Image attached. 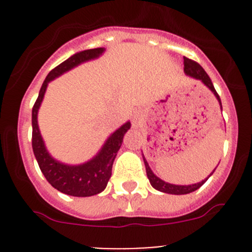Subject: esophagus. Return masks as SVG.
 Masks as SVG:
<instances>
[{
	"instance_id": "obj_1",
	"label": "esophagus",
	"mask_w": 252,
	"mask_h": 252,
	"mask_svg": "<svg viewBox=\"0 0 252 252\" xmlns=\"http://www.w3.org/2000/svg\"><path fill=\"white\" fill-rule=\"evenodd\" d=\"M141 121H142V116L140 112H135L133 116V126H135V128H138L139 126L141 124Z\"/></svg>"
}]
</instances>
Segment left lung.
<instances>
[{
    "instance_id": "8db88e82",
    "label": "left lung",
    "mask_w": 252,
    "mask_h": 252,
    "mask_svg": "<svg viewBox=\"0 0 252 252\" xmlns=\"http://www.w3.org/2000/svg\"><path fill=\"white\" fill-rule=\"evenodd\" d=\"M184 72H185V74L189 75V77L197 79V80H201L202 83H204L205 85L207 86L211 91H212L213 95L216 96V98H217L218 102H220V108H222V102H220V96H218L217 91H216L215 86H213L212 81H211V79L207 75V73L205 72L204 68H202L199 63L195 62V61H192V60H190V58L184 57ZM142 158H144L145 167H146V174H147V178H149V180H150V184H151L155 189L158 190V191L166 192V194H172V195H184V194H190V192L195 191V190H197L200 187H202V185L205 184L206 180H207L208 178L212 175V173L215 172V169H216V168L213 169L212 173L208 175L206 179L201 180L200 183H196V184L175 185V184H171V183H166L164 180L159 179L157 175H155L154 172H152L151 168H150L147 161L145 159L144 155H142Z\"/></svg>"
}]
</instances>
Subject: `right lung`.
Instances as JSON below:
<instances>
[{"label": "right lung", "instance_id": "1", "mask_svg": "<svg viewBox=\"0 0 252 252\" xmlns=\"http://www.w3.org/2000/svg\"><path fill=\"white\" fill-rule=\"evenodd\" d=\"M103 52H105L103 47L81 51V52L70 56L68 60H65L64 62L57 65L55 69L51 70L46 79L44 80V83H42L36 102L32 107V151H34L35 157H36L40 169H41L42 174L45 175L47 182L55 189L63 192V194L70 195V196H93V195L100 194L101 191L106 189L108 180L111 178L112 166H113V161L117 156V152L121 149L124 134L130 129L131 124L130 122H126L121 128L117 129L114 133H112L103 144V146L101 147L98 154L95 157H93L90 161L85 162L83 164L70 166V164H65L57 161L48 154L45 142L42 140L41 134H40L39 124H37V112H39L40 106H41L42 100H44L45 93H46L47 85L50 81L62 75L63 73L73 69V68L81 64V63L100 57Z\"/></svg>", "mask_w": 252, "mask_h": 252}]
</instances>
